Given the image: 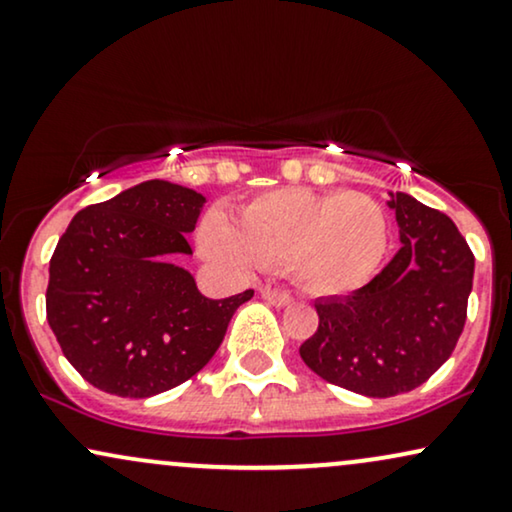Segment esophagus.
Wrapping results in <instances>:
<instances>
[{"label":"esophagus","mask_w":512,"mask_h":512,"mask_svg":"<svg viewBox=\"0 0 512 512\" xmlns=\"http://www.w3.org/2000/svg\"><path fill=\"white\" fill-rule=\"evenodd\" d=\"M261 296L266 301H270L273 306H287L292 304V294L287 292V289H277V287H263L261 289Z\"/></svg>","instance_id":"1"}]
</instances>
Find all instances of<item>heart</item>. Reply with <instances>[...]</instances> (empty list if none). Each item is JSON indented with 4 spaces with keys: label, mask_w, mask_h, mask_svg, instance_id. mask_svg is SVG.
Masks as SVG:
<instances>
[{
    "label": "heart",
    "mask_w": 512,
    "mask_h": 512,
    "mask_svg": "<svg viewBox=\"0 0 512 512\" xmlns=\"http://www.w3.org/2000/svg\"><path fill=\"white\" fill-rule=\"evenodd\" d=\"M387 242L384 208L368 194L306 187L258 194L239 206L237 223L223 211H208L199 225L201 249L220 266L235 273L282 266L318 294L365 285Z\"/></svg>",
    "instance_id": "1"
}]
</instances>
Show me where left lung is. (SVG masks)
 <instances>
[{"label": "left lung", "mask_w": 512, "mask_h": 512, "mask_svg": "<svg viewBox=\"0 0 512 512\" xmlns=\"http://www.w3.org/2000/svg\"><path fill=\"white\" fill-rule=\"evenodd\" d=\"M401 249L368 285L315 301L318 330L301 344L315 375L372 399L420 387L463 334L475 256L446 213L396 192Z\"/></svg>", "instance_id": "obj_1"}]
</instances>
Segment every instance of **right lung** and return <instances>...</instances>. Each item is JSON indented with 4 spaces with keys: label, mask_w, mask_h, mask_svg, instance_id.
I'll return each instance as SVG.
<instances>
[{
    "label": "right lung",
    "mask_w": 512,
    "mask_h": 512,
    "mask_svg": "<svg viewBox=\"0 0 512 512\" xmlns=\"http://www.w3.org/2000/svg\"><path fill=\"white\" fill-rule=\"evenodd\" d=\"M194 189L147 180L82 208L49 261L47 320L63 356L92 387L147 399L194 377L254 289L206 299L185 268L204 206Z\"/></svg>",
    "instance_id": "obj_1"
}]
</instances>
